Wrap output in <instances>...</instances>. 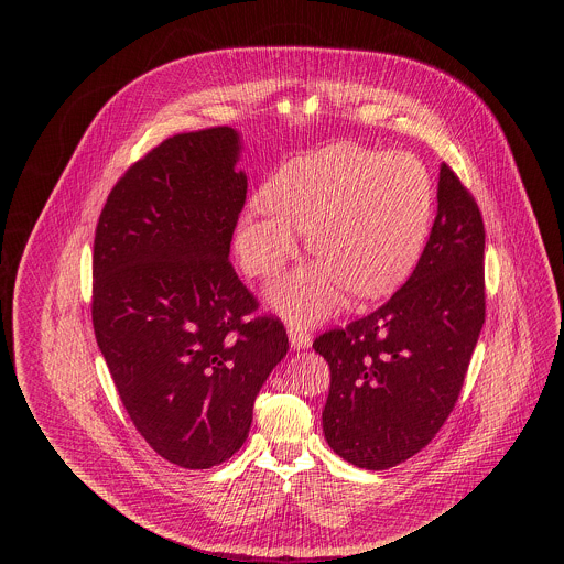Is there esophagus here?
<instances>
[{
    "mask_svg": "<svg viewBox=\"0 0 564 564\" xmlns=\"http://www.w3.org/2000/svg\"><path fill=\"white\" fill-rule=\"evenodd\" d=\"M288 333H290V344H292V348H296V350L310 348L312 335H310L305 328H301V326H290Z\"/></svg>",
    "mask_w": 564,
    "mask_h": 564,
    "instance_id": "1",
    "label": "esophagus"
}]
</instances>
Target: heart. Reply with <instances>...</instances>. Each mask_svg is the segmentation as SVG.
I'll return each mask as SVG.
<instances>
[{
    "label": "heart",
    "mask_w": 564,
    "mask_h": 564,
    "mask_svg": "<svg viewBox=\"0 0 564 564\" xmlns=\"http://www.w3.org/2000/svg\"><path fill=\"white\" fill-rule=\"evenodd\" d=\"M236 225L250 276H274L296 252L299 229L318 263L279 281L270 299L305 324L333 312L344 288L379 296L415 268L433 218V185L409 151L341 142L285 163Z\"/></svg>",
    "instance_id": "heart-1"
}]
</instances>
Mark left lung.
Segmentation results:
<instances>
[{
	"label": "left lung",
	"mask_w": 564,
	"mask_h": 564,
	"mask_svg": "<svg viewBox=\"0 0 564 564\" xmlns=\"http://www.w3.org/2000/svg\"><path fill=\"white\" fill-rule=\"evenodd\" d=\"M485 312V223L444 163L437 216L409 281L312 344L330 366L321 415L330 448L368 470L420 453L455 409Z\"/></svg>",
	"instance_id": "obj_1"
}]
</instances>
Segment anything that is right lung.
I'll list each match as a JSON object with an SVG mask.
<instances>
[{
  "mask_svg": "<svg viewBox=\"0 0 564 564\" xmlns=\"http://www.w3.org/2000/svg\"><path fill=\"white\" fill-rule=\"evenodd\" d=\"M231 127L176 133L113 185L96 227L91 318L124 411L183 468L243 446L254 399L288 352L279 316L229 263L248 178Z\"/></svg>",
  "mask_w": 564,
  "mask_h": 564,
  "instance_id": "add662e5",
  "label": "right lung"
}]
</instances>
